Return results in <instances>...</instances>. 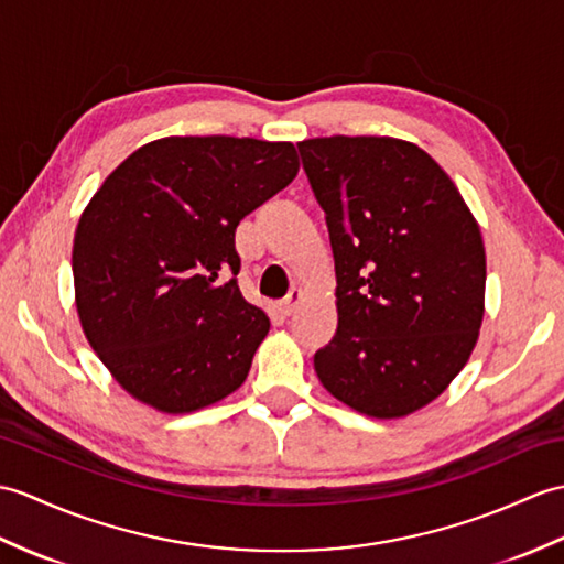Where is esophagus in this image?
I'll return each mask as SVG.
<instances>
[{
  "mask_svg": "<svg viewBox=\"0 0 564 564\" xmlns=\"http://www.w3.org/2000/svg\"><path fill=\"white\" fill-rule=\"evenodd\" d=\"M300 300H303V291H300V288H293V291L288 293V297L279 305L281 317H291V314L295 312V307L300 305Z\"/></svg>",
  "mask_w": 564,
  "mask_h": 564,
  "instance_id": "34e87169",
  "label": "esophagus"
}]
</instances>
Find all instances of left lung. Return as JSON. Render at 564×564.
I'll return each instance as SVG.
<instances>
[{
    "label": "left lung",
    "instance_id": "left-lung-1",
    "mask_svg": "<svg viewBox=\"0 0 564 564\" xmlns=\"http://www.w3.org/2000/svg\"><path fill=\"white\" fill-rule=\"evenodd\" d=\"M324 208L338 326L314 352L332 397L403 417L462 372L486 312V247L449 175L411 141L322 137L297 143Z\"/></svg>",
    "mask_w": 564,
    "mask_h": 564
}]
</instances>
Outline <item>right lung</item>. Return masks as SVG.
I'll list each match as a JSON object with an SVG mask.
<instances>
[{
	"label": "right lung",
	"instance_id": "1",
	"mask_svg": "<svg viewBox=\"0 0 564 564\" xmlns=\"http://www.w3.org/2000/svg\"><path fill=\"white\" fill-rule=\"evenodd\" d=\"M297 167L291 141L165 137L105 177L74 232V293L127 394L192 413L245 382L269 317L238 288L235 228Z\"/></svg>",
	"mask_w": 564,
	"mask_h": 564
}]
</instances>
